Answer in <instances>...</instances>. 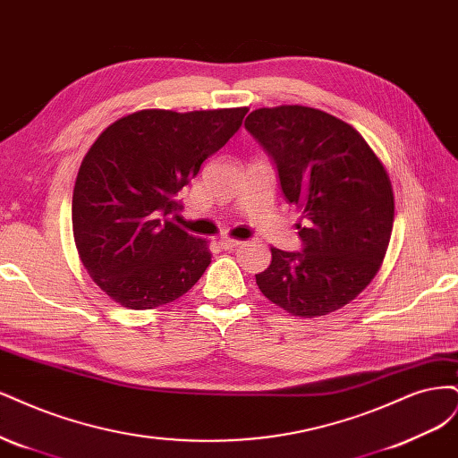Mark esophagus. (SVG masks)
I'll list each match as a JSON object with an SVG mask.
<instances>
[{
	"instance_id": "34e87169",
	"label": "esophagus",
	"mask_w": 458,
	"mask_h": 458,
	"mask_svg": "<svg viewBox=\"0 0 458 458\" xmlns=\"http://www.w3.org/2000/svg\"><path fill=\"white\" fill-rule=\"evenodd\" d=\"M218 243H220V247H223V249H233V247L242 245V242H238V240H230V238H223V240H220Z\"/></svg>"
}]
</instances>
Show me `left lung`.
I'll use <instances>...</instances> for the list:
<instances>
[{"mask_svg":"<svg viewBox=\"0 0 458 458\" xmlns=\"http://www.w3.org/2000/svg\"><path fill=\"white\" fill-rule=\"evenodd\" d=\"M245 129L272 157L285 199L304 220L297 225L302 250L272 247L257 285L293 316L335 312L371 284L386 255L388 173L356 129L316 108H260L247 115Z\"/></svg>","mask_w":458,"mask_h":458,"instance_id":"1","label":"left lung"}]
</instances>
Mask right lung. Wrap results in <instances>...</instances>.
<instances>
[{
  "instance_id": "add662e5",
  "label": "right lung",
  "mask_w": 458,
  "mask_h": 458,
  "mask_svg": "<svg viewBox=\"0 0 458 458\" xmlns=\"http://www.w3.org/2000/svg\"><path fill=\"white\" fill-rule=\"evenodd\" d=\"M247 112L140 110L100 132L73 186L72 228L85 270L110 299L150 310L203 276L211 250L173 223L176 198Z\"/></svg>"
}]
</instances>
